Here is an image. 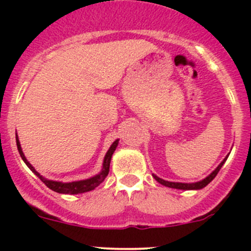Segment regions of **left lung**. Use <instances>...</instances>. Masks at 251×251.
I'll return each mask as SVG.
<instances>
[{
    "label": "left lung",
    "mask_w": 251,
    "mask_h": 251,
    "mask_svg": "<svg viewBox=\"0 0 251 251\" xmlns=\"http://www.w3.org/2000/svg\"><path fill=\"white\" fill-rule=\"evenodd\" d=\"M229 155V154H228ZM228 155L226 156V158L224 159V160L220 163V165L217 166L216 169H215L214 171H212L211 174L209 175V176L205 177L204 179H201V181H198V182H192V183H182V182H170V181H165V179L160 178V177H158L156 175L153 174V177L155 178L156 182H159L160 184H163V186L165 187H169V188H175V189H183V191H198V189H201L204 188V187H206L207 184L210 183V182L212 181V179L216 177V175L219 174L220 169L222 168V165L225 164V161L227 160V158H228Z\"/></svg>",
    "instance_id": "obj_1"
}]
</instances>
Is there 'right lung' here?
<instances>
[{"label": "right lung", "mask_w": 251, "mask_h": 251, "mask_svg": "<svg viewBox=\"0 0 251 251\" xmlns=\"http://www.w3.org/2000/svg\"><path fill=\"white\" fill-rule=\"evenodd\" d=\"M16 140H17V147H18V151H19L20 156H22L23 161L27 165V168L32 171L52 191L57 192V193H62V194H80V193H85V192H90L93 191L96 187L100 186L103 181L105 179V177L108 176L109 174V166H110V160L111 156H113V153L115 151L116 147L119 144V140H115L113 142V144L110 146V148L108 149L107 154L104 156V160H103V165H102V170H100V174L95 175V176L90 177V178L86 179H80V181H73V182H62V181H53V179H48L45 178L42 175H40L35 170L34 166L27 161V159L25 158L24 153H23L22 146H20L19 138H18V135H16Z\"/></svg>", "instance_id": "right-lung-1"}]
</instances>
